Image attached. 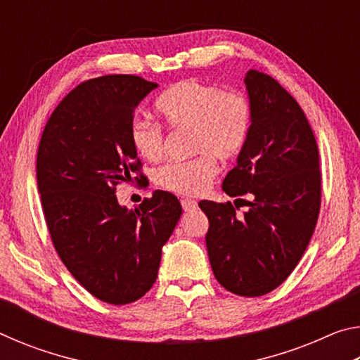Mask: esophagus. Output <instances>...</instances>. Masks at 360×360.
Returning <instances> with one entry per match:
<instances>
[{
  "label": "esophagus",
  "instance_id": "1",
  "mask_svg": "<svg viewBox=\"0 0 360 360\" xmlns=\"http://www.w3.org/2000/svg\"><path fill=\"white\" fill-rule=\"evenodd\" d=\"M181 205H182V210H184L186 212H191V211H195L198 208L197 202H195V200H191V198H182Z\"/></svg>",
  "mask_w": 360,
  "mask_h": 360
}]
</instances>
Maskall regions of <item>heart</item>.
Segmentation results:
<instances>
[{
  "instance_id": "b5f03b06",
  "label": "heart",
  "mask_w": 360,
  "mask_h": 360,
  "mask_svg": "<svg viewBox=\"0 0 360 360\" xmlns=\"http://www.w3.org/2000/svg\"><path fill=\"white\" fill-rule=\"evenodd\" d=\"M155 109L172 130H191V160L169 162L155 173L157 184L181 195H198L217 174V158L230 160L245 148L251 133L252 106L241 92H225L217 85L193 79L176 82L155 101ZM130 141L136 154L148 162L165 154V136L155 122L135 119Z\"/></svg>"
}]
</instances>
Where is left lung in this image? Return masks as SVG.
<instances>
[{"label": "left lung", "instance_id": "8db88e82", "mask_svg": "<svg viewBox=\"0 0 360 360\" xmlns=\"http://www.w3.org/2000/svg\"><path fill=\"white\" fill-rule=\"evenodd\" d=\"M251 133L222 182L229 197L252 195L238 216L230 202L203 200L206 248L221 285L243 297L283 284L307 249L321 210L319 150L298 103L271 76L249 70ZM236 206V205H235Z\"/></svg>", "mask_w": 360, "mask_h": 360}]
</instances>
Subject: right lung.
<instances>
[{
  "label": "right lung",
  "mask_w": 360,
  "mask_h": 360,
  "mask_svg": "<svg viewBox=\"0 0 360 360\" xmlns=\"http://www.w3.org/2000/svg\"><path fill=\"white\" fill-rule=\"evenodd\" d=\"M154 89L155 82L131 75L79 84L49 117L36 158L53 248L82 288L111 304L136 302L152 288L162 248L182 214L169 192L155 191L135 210L115 197L133 173L144 179L130 127Z\"/></svg>",
  "instance_id": "obj_1"
}]
</instances>
